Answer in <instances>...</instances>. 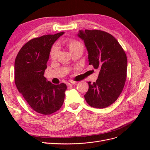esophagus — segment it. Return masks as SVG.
<instances>
[{
    "label": "esophagus",
    "mask_w": 150,
    "mask_h": 150,
    "mask_svg": "<svg viewBox=\"0 0 150 150\" xmlns=\"http://www.w3.org/2000/svg\"><path fill=\"white\" fill-rule=\"evenodd\" d=\"M75 84H76V81H69V82L67 83V86H72V85H74Z\"/></svg>",
    "instance_id": "obj_1"
}]
</instances>
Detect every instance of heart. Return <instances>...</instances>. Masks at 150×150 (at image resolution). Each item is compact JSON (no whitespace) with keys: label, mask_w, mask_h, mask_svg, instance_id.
<instances>
[{"label":"heart","mask_w":150,"mask_h":150,"mask_svg":"<svg viewBox=\"0 0 150 150\" xmlns=\"http://www.w3.org/2000/svg\"><path fill=\"white\" fill-rule=\"evenodd\" d=\"M68 46L69 47L70 51L72 50V49L75 48L76 47L79 46V45H82L78 41H76V40H69V41H68ZM58 51H59V48L58 46L55 45V46H54L51 49V51H50V57H51L52 59H56L57 55V53H58Z\"/></svg>","instance_id":"heart-1"}]
</instances>
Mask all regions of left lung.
Listing matches in <instances>:
<instances>
[{
  "label": "left lung",
  "instance_id": "obj_1",
  "mask_svg": "<svg viewBox=\"0 0 150 150\" xmlns=\"http://www.w3.org/2000/svg\"><path fill=\"white\" fill-rule=\"evenodd\" d=\"M78 36L84 40L88 52L89 64L99 70L98 78L89 89L84 98L89 106L105 108L115 103L125 86L127 57L115 38L99 30H79Z\"/></svg>",
  "mask_w": 150,
  "mask_h": 150
}]
</instances>
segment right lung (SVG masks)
Instances as JSON below:
<instances>
[{
	"mask_svg": "<svg viewBox=\"0 0 150 150\" xmlns=\"http://www.w3.org/2000/svg\"><path fill=\"white\" fill-rule=\"evenodd\" d=\"M64 34L61 32L30 40L15 60L16 87L33 110L42 115L55 112L64 103L66 85L53 84L44 76L52 46Z\"/></svg>",
	"mask_w": 150,
	"mask_h": 150,
	"instance_id": "right-lung-1",
	"label": "right lung"
}]
</instances>
